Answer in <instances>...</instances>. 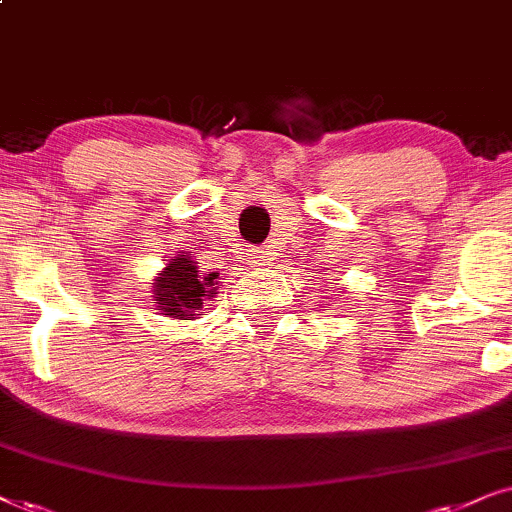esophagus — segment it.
Returning <instances> with one entry per match:
<instances>
[{
    "mask_svg": "<svg viewBox=\"0 0 512 512\" xmlns=\"http://www.w3.org/2000/svg\"><path fill=\"white\" fill-rule=\"evenodd\" d=\"M250 264L252 267H269L271 262H274V257H271V252L269 250H250Z\"/></svg>",
    "mask_w": 512,
    "mask_h": 512,
    "instance_id": "34e87169",
    "label": "esophagus"
}]
</instances>
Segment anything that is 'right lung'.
<instances>
[{
	"label": "right lung",
	"mask_w": 512,
	"mask_h": 512,
	"mask_svg": "<svg viewBox=\"0 0 512 512\" xmlns=\"http://www.w3.org/2000/svg\"><path fill=\"white\" fill-rule=\"evenodd\" d=\"M215 274H201L199 262L189 252H180L154 276L152 302L163 316L194 320L203 316V304L217 297Z\"/></svg>",
	"instance_id": "add662e5"
}]
</instances>
